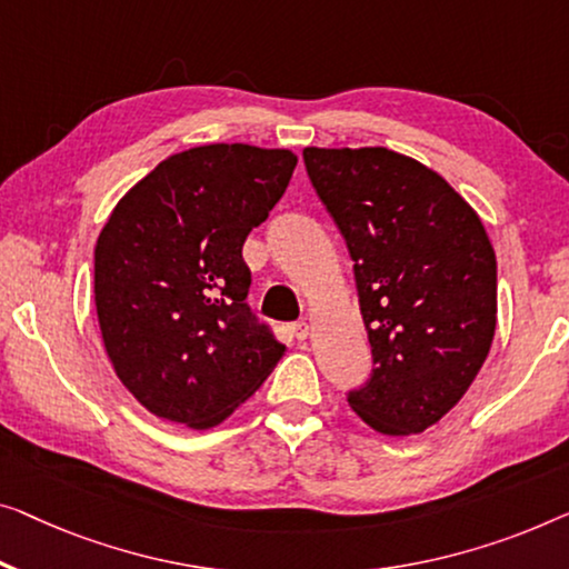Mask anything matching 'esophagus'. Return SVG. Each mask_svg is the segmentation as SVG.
Segmentation results:
<instances>
[{
	"label": "esophagus",
	"instance_id": "1",
	"mask_svg": "<svg viewBox=\"0 0 569 569\" xmlns=\"http://www.w3.org/2000/svg\"><path fill=\"white\" fill-rule=\"evenodd\" d=\"M293 337L296 339H307L309 337V325H307V321H296V325H293Z\"/></svg>",
	"mask_w": 569,
	"mask_h": 569
}]
</instances>
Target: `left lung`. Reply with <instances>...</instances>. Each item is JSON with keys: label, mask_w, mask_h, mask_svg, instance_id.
Returning <instances> with one entry per match:
<instances>
[{"label": "left lung", "mask_w": 569, "mask_h": 569, "mask_svg": "<svg viewBox=\"0 0 569 569\" xmlns=\"http://www.w3.org/2000/svg\"><path fill=\"white\" fill-rule=\"evenodd\" d=\"M303 163L355 262L372 372L347 393L406 437L460 401L496 332V252L442 176L388 148H307Z\"/></svg>", "instance_id": "8db88e82"}]
</instances>
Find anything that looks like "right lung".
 <instances>
[{
    "label": "right lung",
    "instance_id": "add662e5",
    "mask_svg": "<svg viewBox=\"0 0 569 569\" xmlns=\"http://www.w3.org/2000/svg\"><path fill=\"white\" fill-rule=\"evenodd\" d=\"M288 150L203 146L166 158L117 203L94 250L101 337L150 413L209 429L283 358L250 311L242 244L283 197Z\"/></svg>",
    "mask_w": 569,
    "mask_h": 569
}]
</instances>
